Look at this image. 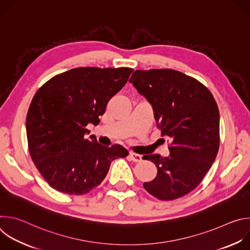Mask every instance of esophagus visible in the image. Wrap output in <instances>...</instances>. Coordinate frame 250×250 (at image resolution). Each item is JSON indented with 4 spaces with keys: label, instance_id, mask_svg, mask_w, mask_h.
I'll list each match as a JSON object with an SVG mask.
<instances>
[{
    "label": "esophagus",
    "instance_id": "34e87169",
    "mask_svg": "<svg viewBox=\"0 0 250 250\" xmlns=\"http://www.w3.org/2000/svg\"><path fill=\"white\" fill-rule=\"evenodd\" d=\"M129 158L130 160H132L133 162H139L141 161V155L136 154L134 152H129Z\"/></svg>",
    "mask_w": 250,
    "mask_h": 250
}]
</instances>
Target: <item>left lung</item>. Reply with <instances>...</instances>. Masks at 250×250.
<instances>
[{
    "label": "left lung",
    "instance_id": "1",
    "mask_svg": "<svg viewBox=\"0 0 250 250\" xmlns=\"http://www.w3.org/2000/svg\"><path fill=\"white\" fill-rule=\"evenodd\" d=\"M129 83L152 105L170 154L145 155L157 175L145 189L170 201L193 191L211 167L220 146V113L211 93L198 80L172 69L135 70Z\"/></svg>",
    "mask_w": 250,
    "mask_h": 250
}]
</instances>
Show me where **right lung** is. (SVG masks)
I'll use <instances>...</instances> for the list:
<instances>
[{"label": "right lung", "mask_w": 250, "mask_h": 250, "mask_svg": "<svg viewBox=\"0 0 250 250\" xmlns=\"http://www.w3.org/2000/svg\"><path fill=\"white\" fill-rule=\"evenodd\" d=\"M131 68L80 67L54 76L35 93L26 116L31 159L50 187L84 195L99 186L113 160L128 151L104 146L90 135L110 99L127 82Z\"/></svg>", "instance_id": "obj_1"}]
</instances>
